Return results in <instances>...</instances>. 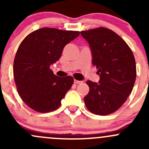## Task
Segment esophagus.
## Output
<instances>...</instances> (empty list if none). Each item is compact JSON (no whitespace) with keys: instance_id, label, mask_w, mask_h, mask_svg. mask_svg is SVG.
<instances>
[{"instance_id":"34e87169","label":"esophagus","mask_w":149,"mask_h":149,"mask_svg":"<svg viewBox=\"0 0 149 149\" xmlns=\"http://www.w3.org/2000/svg\"><path fill=\"white\" fill-rule=\"evenodd\" d=\"M82 83H83V81H78V80H76V79L74 80V84H81Z\"/></svg>"}]
</instances>
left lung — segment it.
I'll use <instances>...</instances> for the list:
<instances>
[{
  "instance_id": "8db88e82",
  "label": "left lung",
  "mask_w": 149,
  "mask_h": 149,
  "mask_svg": "<svg viewBox=\"0 0 149 149\" xmlns=\"http://www.w3.org/2000/svg\"><path fill=\"white\" fill-rule=\"evenodd\" d=\"M88 42L92 64L100 75L98 83L87 81L88 94L84 98L87 109L99 115L118 110L131 93L136 78L135 58L127 43L112 30L100 27L81 31Z\"/></svg>"
}]
</instances>
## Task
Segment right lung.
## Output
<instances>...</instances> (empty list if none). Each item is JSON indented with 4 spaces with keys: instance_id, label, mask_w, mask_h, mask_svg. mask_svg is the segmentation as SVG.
<instances>
[{
    "instance_id": "add662e5",
    "label": "right lung",
    "mask_w": 149,
    "mask_h": 149,
    "mask_svg": "<svg viewBox=\"0 0 149 149\" xmlns=\"http://www.w3.org/2000/svg\"><path fill=\"white\" fill-rule=\"evenodd\" d=\"M80 32L42 28L22 41L13 62L17 91L24 103L39 112L58 109L72 86V76L58 77L49 68L60 59L63 48Z\"/></svg>"
}]
</instances>
